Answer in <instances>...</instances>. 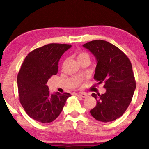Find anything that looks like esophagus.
<instances>
[{
    "label": "esophagus",
    "mask_w": 149,
    "mask_h": 149,
    "mask_svg": "<svg viewBox=\"0 0 149 149\" xmlns=\"http://www.w3.org/2000/svg\"><path fill=\"white\" fill-rule=\"evenodd\" d=\"M77 95L81 97H83V98H85V97L87 96V94L86 93H77Z\"/></svg>",
    "instance_id": "obj_1"
}]
</instances>
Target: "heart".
Returning a JSON list of instances; mask_svg holds the SVG:
<instances>
[{
    "instance_id": "heart-1",
    "label": "heart",
    "mask_w": 149,
    "mask_h": 149,
    "mask_svg": "<svg viewBox=\"0 0 149 149\" xmlns=\"http://www.w3.org/2000/svg\"><path fill=\"white\" fill-rule=\"evenodd\" d=\"M85 58H89V55L86 54V53H85V52L79 53V54H78V56H77V59H78V60H80V59Z\"/></svg>"
}]
</instances>
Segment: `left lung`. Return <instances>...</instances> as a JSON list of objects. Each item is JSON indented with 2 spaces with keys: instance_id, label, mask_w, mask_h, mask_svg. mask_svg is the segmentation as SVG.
Here are the masks:
<instances>
[{
  "instance_id": "1",
  "label": "left lung",
  "mask_w": 149,
  "mask_h": 149,
  "mask_svg": "<svg viewBox=\"0 0 149 149\" xmlns=\"http://www.w3.org/2000/svg\"><path fill=\"white\" fill-rule=\"evenodd\" d=\"M97 61L94 79L97 84L104 83L106 92L93 93L96 106L91 115L99 121L111 122L121 117L129 107L136 89L132 64L119 48L102 40H95L83 45Z\"/></svg>"
}]
</instances>
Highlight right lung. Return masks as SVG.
<instances>
[{"label": "right lung", "instance_id": "add662e5", "mask_svg": "<svg viewBox=\"0 0 149 149\" xmlns=\"http://www.w3.org/2000/svg\"><path fill=\"white\" fill-rule=\"evenodd\" d=\"M70 45L51 43L32 51L22 63L17 83L20 103L32 119L51 123L60 115L68 93H50L47 83L58 72V62Z\"/></svg>", "mask_w": 149, "mask_h": 149}]
</instances>
